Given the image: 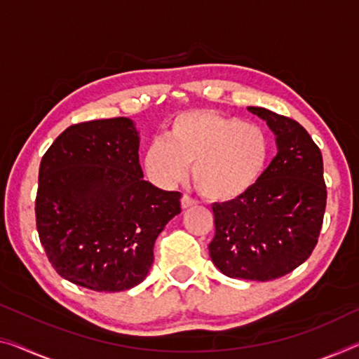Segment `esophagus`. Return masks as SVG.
Returning a JSON list of instances; mask_svg holds the SVG:
<instances>
[{
  "label": "esophagus",
  "mask_w": 359,
  "mask_h": 359,
  "mask_svg": "<svg viewBox=\"0 0 359 359\" xmlns=\"http://www.w3.org/2000/svg\"><path fill=\"white\" fill-rule=\"evenodd\" d=\"M196 201L192 197H189L187 194H184L183 197H181V207L183 208H189V207H194L196 205Z\"/></svg>",
  "instance_id": "1"
}]
</instances>
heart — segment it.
I'll return each mask as SVG.
<instances>
[{"instance_id": "1", "label": "heart", "mask_w": 359, "mask_h": 359, "mask_svg": "<svg viewBox=\"0 0 359 359\" xmlns=\"http://www.w3.org/2000/svg\"><path fill=\"white\" fill-rule=\"evenodd\" d=\"M269 141L260 126L213 110L176 115L167 140H154L144 152V170L154 183L170 187L192 165L197 191L212 202L247 194L262 178Z\"/></svg>"}]
</instances>
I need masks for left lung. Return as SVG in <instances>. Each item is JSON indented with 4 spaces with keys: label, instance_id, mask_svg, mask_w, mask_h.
<instances>
[{
    "label": "left lung",
    "instance_id": "obj_1",
    "mask_svg": "<svg viewBox=\"0 0 359 359\" xmlns=\"http://www.w3.org/2000/svg\"><path fill=\"white\" fill-rule=\"evenodd\" d=\"M276 135L278 154L252 189L213 203L210 258L228 278L273 280L311 255L326 210L323 156L303 126L263 107H249Z\"/></svg>",
    "mask_w": 359,
    "mask_h": 359
}]
</instances>
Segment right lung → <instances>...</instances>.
<instances>
[{"mask_svg":"<svg viewBox=\"0 0 359 359\" xmlns=\"http://www.w3.org/2000/svg\"><path fill=\"white\" fill-rule=\"evenodd\" d=\"M140 136L126 117L69 126L40 163L36 229L59 276L96 292L146 279L154 244L181 212V192L142 180Z\"/></svg>","mask_w":359,"mask_h":359,"instance_id":"1","label":"right lung"}]
</instances>
